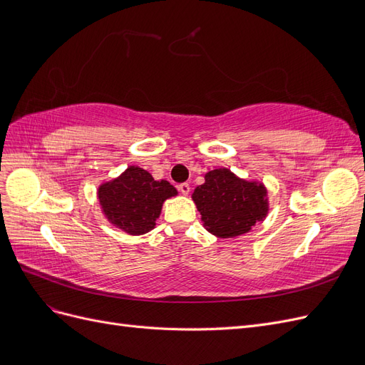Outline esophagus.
Listing matches in <instances>:
<instances>
[{
	"label": "esophagus",
	"mask_w": 365,
	"mask_h": 365,
	"mask_svg": "<svg viewBox=\"0 0 365 365\" xmlns=\"http://www.w3.org/2000/svg\"><path fill=\"white\" fill-rule=\"evenodd\" d=\"M178 190L182 193V195H189L190 193V184L189 182H182L178 185Z\"/></svg>",
	"instance_id": "34e87169"
}]
</instances>
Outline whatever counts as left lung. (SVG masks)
<instances>
[{"instance_id": "left-lung-1", "label": "left lung", "mask_w": 365, "mask_h": 365, "mask_svg": "<svg viewBox=\"0 0 365 365\" xmlns=\"http://www.w3.org/2000/svg\"><path fill=\"white\" fill-rule=\"evenodd\" d=\"M192 197L204 227L217 237L245 235L268 215L264 185L240 180L228 169L205 173V182L196 187Z\"/></svg>"}]
</instances>
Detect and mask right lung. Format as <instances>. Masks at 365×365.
I'll return each instance as SVG.
<instances>
[{
	"label": "right lung",
	"mask_w": 365,
	"mask_h": 365,
	"mask_svg": "<svg viewBox=\"0 0 365 365\" xmlns=\"http://www.w3.org/2000/svg\"><path fill=\"white\" fill-rule=\"evenodd\" d=\"M97 195L109 222L138 236L155 227L163 202L175 196L176 189L164 180L155 181L148 170L129 165L118 178L98 187Z\"/></svg>",
	"instance_id": "obj_1"
}]
</instances>
